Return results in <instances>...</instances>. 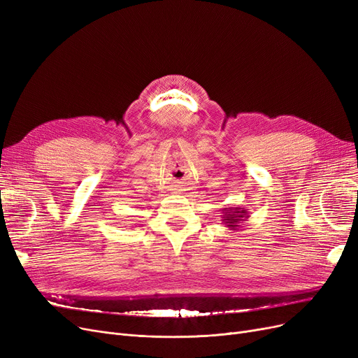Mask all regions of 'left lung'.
<instances>
[{"label": "left lung", "instance_id": "8db88e82", "mask_svg": "<svg viewBox=\"0 0 358 358\" xmlns=\"http://www.w3.org/2000/svg\"><path fill=\"white\" fill-rule=\"evenodd\" d=\"M222 213V222L227 224L229 231L234 232L239 231L241 223L250 217L248 210L245 208H239V206H235V208H223Z\"/></svg>", "mask_w": 358, "mask_h": 358}]
</instances>
